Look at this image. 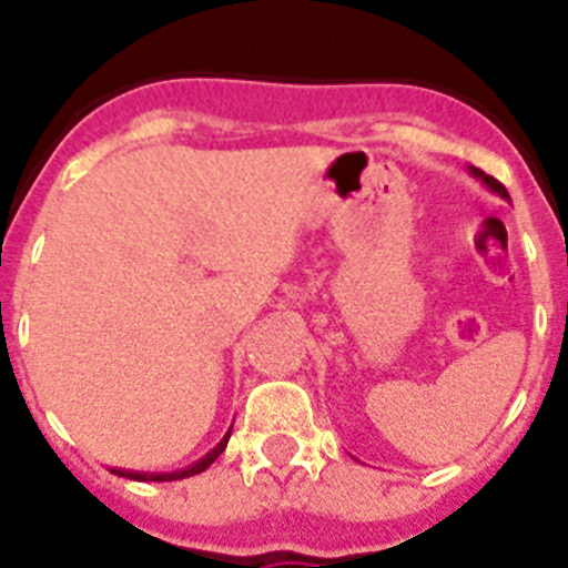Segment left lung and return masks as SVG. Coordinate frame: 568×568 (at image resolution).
Returning <instances> with one entry per match:
<instances>
[{
	"mask_svg": "<svg viewBox=\"0 0 568 568\" xmlns=\"http://www.w3.org/2000/svg\"><path fill=\"white\" fill-rule=\"evenodd\" d=\"M469 172H473L475 178H481V181L487 183V186L493 189V192H498L500 197H507V201H509V192H507V186H504V183H500V181H495L493 175H484V172H481V170H475V166H469Z\"/></svg>",
	"mask_w": 568,
	"mask_h": 568,
	"instance_id": "1",
	"label": "left lung"
}]
</instances>
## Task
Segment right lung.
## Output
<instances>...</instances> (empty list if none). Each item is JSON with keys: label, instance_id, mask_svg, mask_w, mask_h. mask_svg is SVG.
<instances>
[{"label": "right lung", "instance_id": "obj_1", "mask_svg": "<svg viewBox=\"0 0 568 568\" xmlns=\"http://www.w3.org/2000/svg\"><path fill=\"white\" fill-rule=\"evenodd\" d=\"M229 436H232V430L223 436V442L217 444V447L212 449V453H206V456L201 458V462H195L192 467L186 469H178V473H132V469H112L115 475H124V478H132V481H178V478H189V475H197L203 473V469H209L214 464V458L221 456L223 449H226L229 444Z\"/></svg>", "mask_w": 568, "mask_h": 568}]
</instances>
